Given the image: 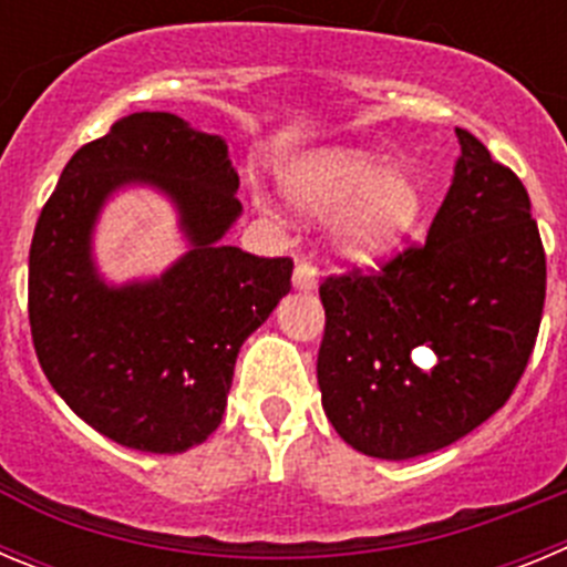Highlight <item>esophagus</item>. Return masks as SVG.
Returning a JSON list of instances; mask_svg holds the SVG:
<instances>
[{"label": "esophagus", "instance_id": "obj_1", "mask_svg": "<svg viewBox=\"0 0 567 567\" xmlns=\"http://www.w3.org/2000/svg\"><path fill=\"white\" fill-rule=\"evenodd\" d=\"M318 267H315V264L311 261H298V267H295V275H292V284L298 289H306V292H309V289H315L318 287Z\"/></svg>", "mask_w": 567, "mask_h": 567}]
</instances>
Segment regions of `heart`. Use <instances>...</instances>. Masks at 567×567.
Wrapping results in <instances>:
<instances>
[{
	"label": "heart",
	"instance_id": "obj_1",
	"mask_svg": "<svg viewBox=\"0 0 567 567\" xmlns=\"http://www.w3.org/2000/svg\"><path fill=\"white\" fill-rule=\"evenodd\" d=\"M295 207L306 216H337L334 241L351 261L385 256L422 213V188L402 165L354 148L315 154L287 179Z\"/></svg>",
	"mask_w": 567,
	"mask_h": 567
}]
</instances>
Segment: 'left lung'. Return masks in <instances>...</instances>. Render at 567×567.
Here are the masks:
<instances>
[{
	"label": "left lung",
	"instance_id": "obj_1",
	"mask_svg": "<svg viewBox=\"0 0 567 567\" xmlns=\"http://www.w3.org/2000/svg\"><path fill=\"white\" fill-rule=\"evenodd\" d=\"M461 157L424 241L320 284L318 385L331 427L373 458L464 439L506 404L545 303V249L520 176L455 128ZM419 347L433 369L414 365Z\"/></svg>",
	"mask_w": 567,
	"mask_h": 567
}]
</instances>
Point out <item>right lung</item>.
Returning a JSON list of instances; mask_svg holds the SVG:
<instances>
[{
    "instance_id": "add662e5",
    "label": "right lung",
    "mask_w": 567,
    "mask_h": 567,
    "mask_svg": "<svg viewBox=\"0 0 567 567\" xmlns=\"http://www.w3.org/2000/svg\"><path fill=\"white\" fill-rule=\"evenodd\" d=\"M148 181L177 202L192 252L148 285L96 278L89 236L112 189ZM225 140L171 112H137L81 145L30 244L35 357L61 399L106 439L185 453L221 424L247 340L292 289V258L221 244L241 213Z\"/></svg>"
}]
</instances>
